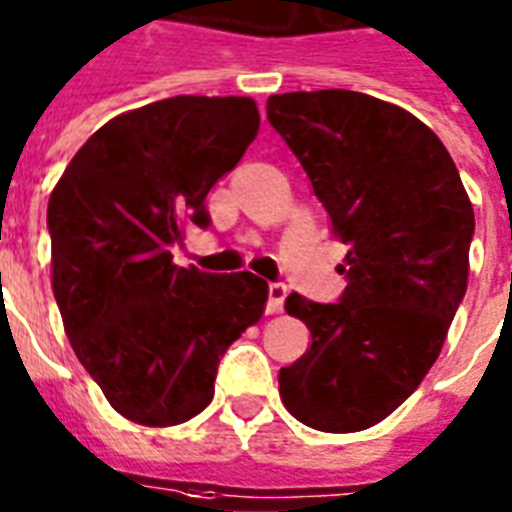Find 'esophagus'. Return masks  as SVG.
Masks as SVG:
<instances>
[{"label": "esophagus", "instance_id": "1", "mask_svg": "<svg viewBox=\"0 0 512 512\" xmlns=\"http://www.w3.org/2000/svg\"><path fill=\"white\" fill-rule=\"evenodd\" d=\"M288 296V285L285 282H269V301H267V314H277L285 304Z\"/></svg>", "mask_w": 512, "mask_h": 512}]
</instances>
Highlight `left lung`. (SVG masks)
Instances as JSON below:
<instances>
[{
  "label": "left lung",
  "instance_id": "left-lung-1",
  "mask_svg": "<svg viewBox=\"0 0 512 512\" xmlns=\"http://www.w3.org/2000/svg\"><path fill=\"white\" fill-rule=\"evenodd\" d=\"M267 118L349 248L335 304L285 301L312 346L280 370L282 404L317 431H365L439 357L468 288L473 206L447 147L391 102L349 89L272 94Z\"/></svg>",
  "mask_w": 512,
  "mask_h": 512
}]
</instances>
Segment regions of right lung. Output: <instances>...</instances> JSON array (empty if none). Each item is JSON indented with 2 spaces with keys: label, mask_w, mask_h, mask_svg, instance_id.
I'll return each instance as SVG.
<instances>
[{
  "label": "right lung",
  "mask_w": 512,
  "mask_h": 512,
  "mask_svg": "<svg viewBox=\"0 0 512 512\" xmlns=\"http://www.w3.org/2000/svg\"><path fill=\"white\" fill-rule=\"evenodd\" d=\"M256 132L251 97H166L97 129L49 195L65 333L134 423L177 425L206 410L224 351L264 314L261 277L185 269L171 256L190 224H211L208 190Z\"/></svg>",
  "instance_id": "add662e5"
}]
</instances>
